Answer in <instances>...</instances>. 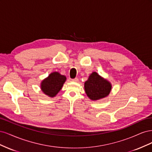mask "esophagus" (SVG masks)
Here are the masks:
<instances>
[{
  "label": "esophagus",
  "instance_id": "34e87169",
  "mask_svg": "<svg viewBox=\"0 0 152 152\" xmlns=\"http://www.w3.org/2000/svg\"><path fill=\"white\" fill-rule=\"evenodd\" d=\"M72 82H79V79H78L77 78H75V79H72Z\"/></svg>",
  "mask_w": 152,
  "mask_h": 152
}]
</instances>
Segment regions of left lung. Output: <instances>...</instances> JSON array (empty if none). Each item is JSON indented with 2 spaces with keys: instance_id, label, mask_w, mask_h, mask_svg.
I'll list each match as a JSON object with an SVG mask.
<instances>
[{
  "instance_id": "8db88e82",
  "label": "left lung",
  "mask_w": 152,
  "mask_h": 152,
  "mask_svg": "<svg viewBox=\"0 0 152 152\" xmlns=\"http://www.w3.org/2000/svg\"><path fill=\"white\" fill-rule=\"evenodd\" d=\"M112 87V84L107 79H104L96 72L91 73L84 83L86 93L93 101L107 97L111 92Z\"/></svg>"
}]
</instances>
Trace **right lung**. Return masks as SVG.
<instances>
[{"label": "right lung", "instance_id": "add662e5", "mask_svg": "<svg viewBox=\"0 0 152 152\" xmlns=\"http://www.w3.org/2000/svg\"><path fill=\"white\" fill-rule=\"evenodd\" d=\"M66 80V76L60 74L58 72H52L41 82L40 89L44 94L53 98L60 91Z\"/></svg>", "mask_w": 152, "mask_h": 152}]
</instances>
